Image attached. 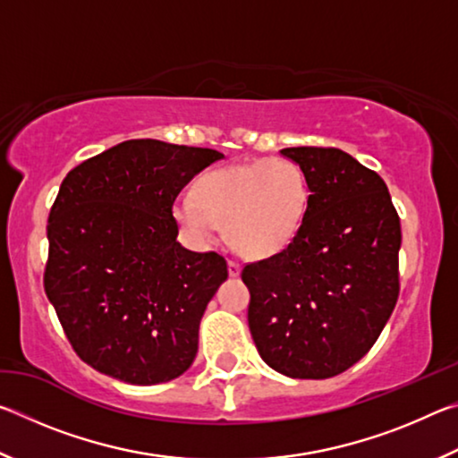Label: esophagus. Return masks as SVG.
Here are the masks:
<instances>
[{"label":"esophagus","instance_id":"esophagus-1","mask_svg":"<svg viewBox=\"0 0 458 458\" xmlns=\"http://www.w3.org/2000/svg\"><path fill=\"white\" fill-rule=\"evenodd\" d=\"M240 270H242V267H240L236 260H228V275L230 276H238Z\"/></svg>","mask_w":458,"mask_h":458}]
</instances>
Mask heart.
<instances>
[{"label":"heart","mask_w":458,"mask_h":458,"mask_svg":"<svg viewBox=\"0 0 458 458\" xmlns=\"http://www.w3.org/2000/svg\"><path fill=\"white\" fill-rule=\"evenodd\" d=\"M309 210V183L289 159L216 167L180 198L174 218L196 244H210L226 224L230 246L246 259H273L293 244Z\"/></svg>","instance_id":"obj_1"}]
</instances>
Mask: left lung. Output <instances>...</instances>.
<instances>
[{"label": "left lung", "instance_id": "left-lung-1", "mask_svg": "<svg viewBox=\"0 0 458 458\" xmlns=\"http://www.w3.org/2000/svg\"><path fill=\"white\" fill-rule=\"evenodd\" d=\"M309 183V210L293 244L250 262L248 327L267 366L325 379L376 344L396 307L400 218L382 177L333 147H289Z\"/></svg>", "mask_w": 458, "mask_h": 458}]
</instances>
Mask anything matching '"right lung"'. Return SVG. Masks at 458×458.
Here are the masks:
<instances>
[{
    "label": "right lung",
    "mask_w": 458,
    "mask_h": 458,
    "mask_svg": "<svg viewBox=\"0 0 458 458\" xmlns=\"http://www.w3.org/2000/svg\"><path fill=\"white\" fill-rule=\"evenodd\" d=\"M224 155L131 139L64 177L48 218L44 289L79 358L135 386L188 371L199 321L228 278L216 252L177 242L174 201Z\"/></svg>",
    "instance_id": "add662e5"
}]
</instances>
